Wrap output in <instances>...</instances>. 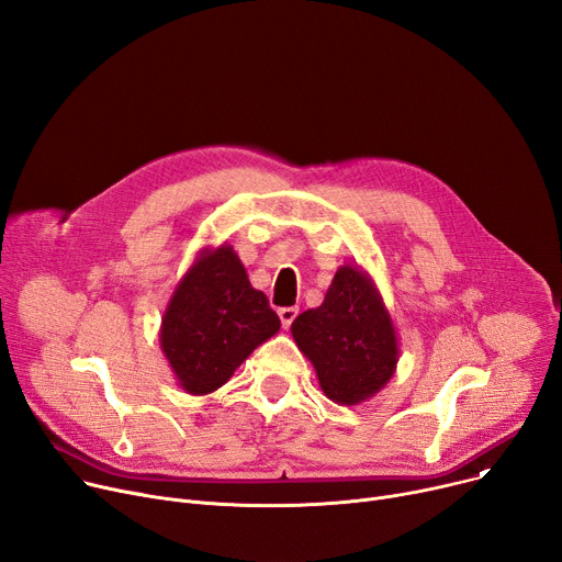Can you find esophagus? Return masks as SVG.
<instances>
[{"instance_id": "esophagus-1", "label": "esophagus", "mask_w": 562, "mask_h": 562, "mask_svg": "<svg viewBox=\"0 0 562 562\" xmlns=\"http://www.w3.org/2000/svg\"><path fill=\"white\" fill-rule=\"evenodd\" d=\"M294 317H296V308H294V306H283V308H279V319H281V326H283V328H290V324H292Z\"/></svg>"}]
</instances>
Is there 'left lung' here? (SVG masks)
<instances>
[{"mask_svg":"<svg viewBox=\"0 0 562 562\" xmlns=\"http://www.w3.org/2000/svg\"><path fill=\"white\" fill-rule=\"evenodd\" d=\"M290 331L322 392L340 406L368 402L397 372V326L374 279L349 262L338 268L324 302L296 315Z\"/></svg>","mask_w":562,"mask_h":562,"instance_id":"1","label":"left lung"}]
</instances>
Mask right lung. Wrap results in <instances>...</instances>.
Returning a JSON list of instances; mask_svg holds the SVG:
<instances>
[{
    "label": "right lung",
    "mask_w": 562,
    "mask_h": 562,
    "mask_svg": "<svg viewBox=\"0 0 562 562\" xmlns=\"http://www.w3.org/2000/svg\"><path fill=\"white\" fill-rule=\"evenodd\" d=\"M268 296L249 283L236 249L202 247L160 317V349L177 385L202 397L222 387L249 353L279 334Z\"/></svg>",
    "instance_id": "add662e5"
}]
</instances>
